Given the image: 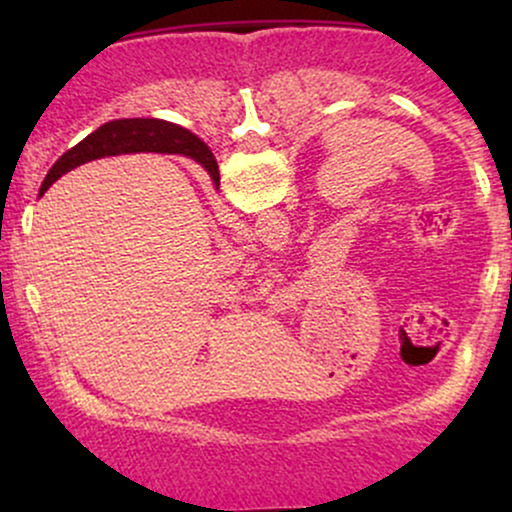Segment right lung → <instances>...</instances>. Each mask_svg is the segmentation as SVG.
<instances>
[{
	"mask_svg": "<svg viewBox=\"0 0 512 512\" xmlns=\"http://www.w3.org/2000/svg\"><path fill=\"white\" fill-rule=\"evenodd\" d=\"M187 138L191 142L187 150H182L179 142ZM156 144L163 146L166 151H182V154L192 156L197 163H202L204 168L209 170V175L214 182H219V166H216V158L207 149V144L199 142V139L192 137L190 132L178 125H170V122L163 120H149V117H142V120H115L108 122V125L98 127L96 132L88 134L84 142H79L74 149H69L60 161L52 166V170L45 178L43 187H40V195L55 182L60 175L69 173V170L81 166V163L93 161V158L103 156H115V154H127V151H134L137 146Z\"/></svg>",
	"mask_w": 512,
	"mask_h": 512,
	"instance_id": "add662e5",
	"label": "right lung"
}]
</instances>
